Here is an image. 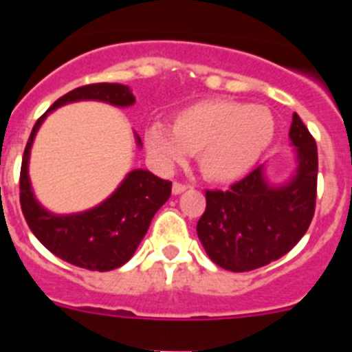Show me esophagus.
<instances>
[{
  "label": "esophagus",
  "mask_w": 352,
  "mask_h": 352,
  "mask_svg": "<svg viewBox=\"0 0 352 352\" xmlns=\"http://www.w3.org/2000/svg\"><path fill=\"white\" fill-rule=\"evenodd\" d=\"M186 188H188V185H185V183H179V182L173 183V194L174 195L182 194V192H185Z\"/></svg>",
  "instance_id": "obj_1"
}]
</instances>
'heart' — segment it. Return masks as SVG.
I'll use <instances>...</instances> for the list:
<instances>
[{
	"label": "heart",
	"mask_w": 352,
	"mask_h": 352,
	"mask_svg": "<svg viewBox=\"0 0 352 352\" xmlns=\"http://www.w3.org/2000/svg\"><path fill=\"white\" fill-rule=\"evenodd\" d=\"M275 133V116L266 105L203 100L174 114L173 126L149 125L144 142L160 169H173L188 155H197L204 178L231 183L257 166Z\"/></svg>",
	"instance_id": "heart-1"
}]
</instances>
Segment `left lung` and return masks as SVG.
I'll return each mask as SVG.
<instances>
[{"mask_svg": "<svg viewBox=\"0 0 352 352\" xmlns=\"http://www.w3.org/2000/svg\"><path fill=\"white\" fill-rule=\"evenodd\" d=\"M291 144L296 170L282 185L256 167L229 190H206V210L197 236L214 264L250 272L285 256L312 222L317 194V146L298 114H292Z\"/></svg>", "mask_w": 352, "mask_h": 352, "instance_id": "8db88e82", "label": "left lung"}]
</instances>
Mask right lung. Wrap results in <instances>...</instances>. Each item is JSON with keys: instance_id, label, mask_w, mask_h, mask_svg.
I'll list each match as a JSON object with an SVG mask.
<instances>
[{"instance_id": "obj_1", "label": "right lung", "mask_w": 352, "mask_h": 352, "mask_svg": "<svg viewBox=\"0 0 352 352\" xmlns=\"http://www.w3.org/2000/svg\"><path fill=\"white\" fill-rule=\"evenodd\" d=\"M79 100H100L116 107H130L135 96L125 84L98 82L72 89L58 98L38 118L28 139L19 179L21 208L31 232L56 257L84 270L109 272L123 266L135 254L151 219L170 197V182L160 179L149 170L133 169L104 203L88 211L54 214L40 206L28 174L31 144L49 113ZM135 141L142 144L139 135H135Z\"/></svg>"}]
</instances>
